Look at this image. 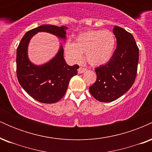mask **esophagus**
I'll list each match as a JSON object with an SVG mask.
<instances>
[{
  "label": "esophagus",
  "mask_w": 152,
  "mask_h": 152,
  "mask_svg": "<svg viewBox=\"0 0 152 152\" xmlns=\"http://www.w3.org/2000/svg\"><path fill=\"white\" fill-rule=\"evenodd\" d=\"M86 69H85V68H83V67H79L78 69V74H83L84 71H86Z\"/></svg>",
  "instance_id": "obj_1"
}]
</instances>
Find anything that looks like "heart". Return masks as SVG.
<instances>
[{"instance_id": "obj_1", "label": "heart", "mask_w": 152, "mask_h": 152, "mask_svg": "<svg viewBox=\"0 0 152 152\" xmlns=\"http://www.w3.org/2000/svg\"><path fill=\"white\" fill-rule=\"evenodd\" d=\"M116 46L114 34L108 30L88 31L76 36L74 43H66L65 53L73 62H79L85 54L91 66H102L109 62Z\"/></svg>"}]
</instances>
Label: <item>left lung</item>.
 Returning <instances> with one entry per match:
<instances>
[{
	"instance_id": "8db88e82",
	"label": "left lung",
	"mask_w": 152,
	"mask_h": 152,
	"mask_svg": "<svg viewBox=\"0 0 152 152\" xmlns=\"http://www.w3.org/2000/svg\"><path fill=\"white\" fill-rule=\"evenodd\" d=\"M116 48L108 63L95 68L96 81L89 87L91 94L102 102H111L132 86L137 74L139 48L133 36L114 26Z\"/></svg>"
}]
</instances>
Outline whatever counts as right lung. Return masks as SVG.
Returning a JSON list of instances; mask_svg holds the SVG:
<instances>
[{
    "label": "right lung",
    "mask_w": 152,
    "mask_h": 152,
    "mask_svg": "<svg viewBox=\"0 0 152 152\" xmlns=\"http://www.w3.org/2000/svg\"><path fill=\"white\" fill-rule=\"evenodd\" d=\"M65 26L43 25L28 31L17 48L16 74L19 83L32 98L44 104L58 102L65 94L70 79L77 74L78 65H67L61 46L58 53L46 64L36 66L28 60L29 41L38 32H48L59 38H66Z\"/></svg>",
    "instance_id": "1"
}]
</instances>
